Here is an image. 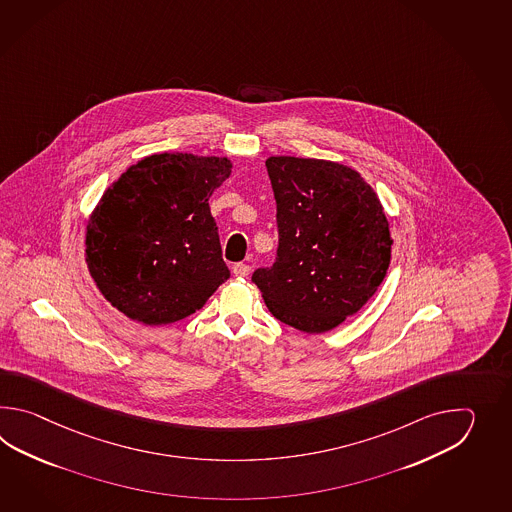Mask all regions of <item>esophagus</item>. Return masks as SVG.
Instances as JSON below:
<instances>
[{
	"label": "esophagus",
	"mask_w": 512,
	"mask_h": 512,
	"mask_svg": "<svg viewBox=\"0 0 512 512\" xmlns=\"http://www.w3.org/2000/svg\"><path fill=\"white\" fill-rule=\"evenodd\" d=\"M232 272H234V276H249V272H251V265L247 263V261H240V263H234V267H232Z\"/></svg>",
	"instance_id": "obj_1"
}]
</instances>
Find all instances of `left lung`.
Instances as JSON below:
<instances>
[{
	"instance_id": "1",
	"label": "left lung",
	"mask_w": 512,
	"mask_h": 512,
	"mask_svg": "<svg viewBox=\"0 0 512 512\" xmlns=\"http://www.w3.org/2000/svg\"><path fill=\"white\" fill-rule=\"evenodd\" d=\"M278 208V258L258 269L272 315L309 335L355 315L392 260L390 223L366 179L346 164L293 155L267 161Z\"/></svg>"
}]
</instances>
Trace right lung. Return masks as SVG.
Here are the masks:
<instances>
[{
    "instance_id": "obj_1",
    "label": "right lung",
    "mask_w": 512,
    "mask_h": 512,
    "mask_svg": "<svg viewBox=\"0 0 512 512\" xmlns=\"http://www.w3.org/2000/svg\"><path fill=\"white\" fill-rule=\"evenodd\" d=\"M230 172L229 157L153 153L106 188L87 219L86 263L122 315L172 324L229 278L208 199Z\"/></svg>"
}]
</instances>
